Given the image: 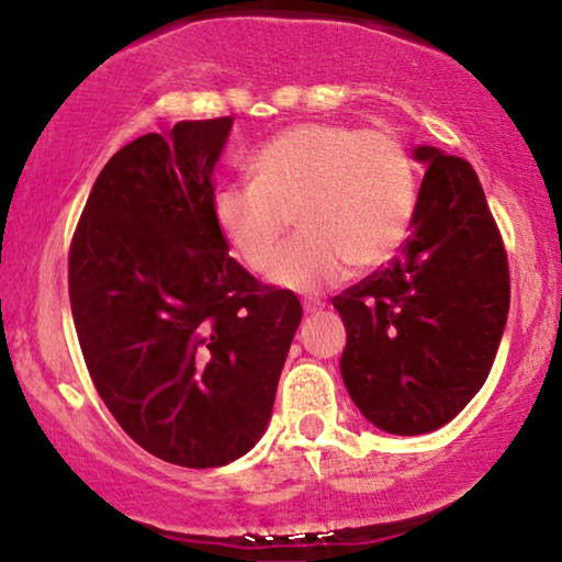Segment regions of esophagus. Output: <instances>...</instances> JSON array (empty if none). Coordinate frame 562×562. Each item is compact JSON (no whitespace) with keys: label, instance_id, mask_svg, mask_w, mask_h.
Instances as JSON below:
<instances>
[{"label":"esophagus","instance_id":"obj_1","mask_svg":"<svg viewBox=\"0 0 562 562\" xmlns=\"http://www.w3.org/2000/svg\"><path fill=\"white\" fill-rule=\"evenodd\" d=\"M322 310H325V302H304L306 314H319Z\"/></svg>","mask_w":562,"mask_h":562}]
</instances>
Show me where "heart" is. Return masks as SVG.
<instances>
[{"label": "heart", "mask_w": 562, "mask_h": 562, "mask_svg": "<svg viewBox=\"0 0 562 562\" xmlns=\"http://www.w3.org/2000/svg\"><path fill=\"white\" fill-rule=\"evenodd\" d=\"M252 181L214 191L212 212L250 271L271 268L294 218L303 233L273 267L283 289L319 291L396 256L417 212V166L391 130L304 122L250 158Z\"/></svg>", "instance_id": "1"}]
</instances>
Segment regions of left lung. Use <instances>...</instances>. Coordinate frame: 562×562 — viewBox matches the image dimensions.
I'll use <instances>...</instances> for the list:
<instances>
[{
	"label": "left lung",
	"instance_id": "obj_1",
	"mask_svg": "<svg viewBox=\"0 0 562 562\" xmlns=\"http://www.w3.org/2000/svg\"><path fill=\"white\" fill-rule=\"evenodd\" d=\"M412 235L386 268L333 299L348 329L340 371L391 435L448 425L486 383L509 314V263L473 166L419 145Z\"/></svg>",
	"mask_w": 562,
	"mask_h": 562
}]
</instances>
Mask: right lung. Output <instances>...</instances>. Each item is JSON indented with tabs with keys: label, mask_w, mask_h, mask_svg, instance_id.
<instances>
[{
	"label": "right lung",
	"mask_w": 562,
	"mask_h": 562,
	"mask_svg": "<svg viewBox=\"0 0 562 562\" xmlns=\"http://www.w3.org/2000/svg\"><path fill=\"white\" fill-rule=\"evenodd\" d=\"M233 117L127 143L97 176L68 252V296L94 386L166 463L217 468L266 432L302 304L227 256L214 166Z\"/></svg>",
	"instance_id": "obj_1"
}]
</instances>
